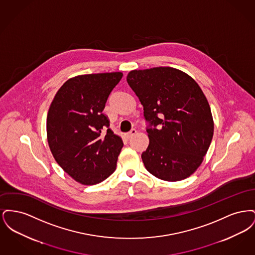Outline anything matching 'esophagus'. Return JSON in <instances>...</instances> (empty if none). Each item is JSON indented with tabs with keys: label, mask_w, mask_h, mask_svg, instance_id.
<instances>
[{
	"label": "esophagus",
	"mask_w": 255,
	"mask_h": 255,
	"mask_svg": "<svg viewBox=\"0 0 255 255\" xmlns=\"http://www.w3.org/2000/svg\"><path fill=\"white\" fill-rule=\"evenodd\" d=\"M135 133H136V130L135 129H132L129 133H125V138L126 139H130Z\"/></svg>",
	"instance_id": "esophagus-1"
}]
</instances>
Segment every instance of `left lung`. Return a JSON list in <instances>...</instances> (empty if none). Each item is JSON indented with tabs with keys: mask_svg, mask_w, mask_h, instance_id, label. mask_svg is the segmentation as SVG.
<instances>
[{
	"mask_svg": "<svg viewBox=\"0 0 255 255\" xmlns=\"http://www.w3.org/2000/svg\"><path fill=\"white\" fill-rule=\"evenodd\" d=\"M127 82L143 106L149 145L141 158L147 171L166 182L191 176L212 140L210 106L194 79L175 68L133 70Z\"/></svg>",
	"mask_w": 255,
	"mask_h": 255,
	"instance_id": "obj_1",
	"label": "left lung"
}]
</instances>
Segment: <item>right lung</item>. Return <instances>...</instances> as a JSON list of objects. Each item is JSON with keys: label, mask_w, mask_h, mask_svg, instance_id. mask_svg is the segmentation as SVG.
<instances>
[{"label": "right lung", "mask_w": 255, "mask_h": 255, "mask_svg": "<svg viewBox=\"0 0 255 255\" xmlns=\"http://www.w3.org/2000/svg\"><path fill=\"white\" fill-rule=\"evenodd\" d=\"M123 73L81 74L57 91L47 117L50 152L74 181L93 185L106 180L116 167L123 146L102 112Z\"/></svg>", "instance_id": "1"}]
</instances>
